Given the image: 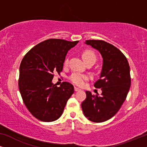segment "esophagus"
<instances>
[{"label":"esophagus","mask_w":147,"mask_h":147,"mask_svg":"<svg viewBox=\"0 0 147 147\" xmlns=\"http://www.w3.org/2000/svg\"><path fill=\"white\" fill-rule=\"evenodd\" d=\"M74 90H75L76 92H78V91H80V90H80V88H76V87H75V88H74Z\"/></svg>","instance_id":"obj_1"}]
</instances>
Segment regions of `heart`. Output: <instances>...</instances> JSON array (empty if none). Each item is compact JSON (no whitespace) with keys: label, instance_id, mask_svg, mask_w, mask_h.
I'll return each mask as SVG.
<instances>
[{"label":"heart","instance_id":"b5f03b06","mask_svg":"<svg viewBox=\"0 0 147 147\" xmlns=\"http://www.w3.org/2000/svg\"><path fill=\"white\" fill-rule=\"evenodd\" d=\"M82 57H83L86 63L91 61H96V55L93 51H90V50H86V51H84L83 54H82ZM68 61H69L68 58H66L65 60V64H67ZM88 79H89V76L80 73L72 74L69 77L70 81L75 84V85L78 86H83L85 82Z\"/></svg>","mask_w":147,"mask_h":147}]
</instances>
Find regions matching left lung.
I'll return each mask as SVG.
<instances>
[{
	"label": "left lung",
	"instance_id": "1",
	"mask_svg": "<svg viewBox=\"0 0 147 147\" xmlns=\"http://www.w3.org/2000/svg\"><path fill=\"white\" fill-rule=\"evenodd\" d=\"M85 43L97 49L103 58L100 79L94 84L102 94L94 96L86 91L82 108L90 121L102 122L113 117L125 101L131 83L130 66L125 55L112 44L102 40H87Z\"/></svg>",
	"mask_w": 147,
	"mask_h": 147
}]
</instances>
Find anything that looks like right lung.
I'll return each instance as SVG.
<instances>
[{"label": "right lung", "mask_w": 147, "mask_h": 147, "mask_svg": "<svg viewBox=\"0 0 147 147\" xmlns=\"http://www.w3.org/2000/svg\"><path fill=\"white\" fill-rule=\"evenodd\" d=\"M79 41L50 39L37 44L22 59L19 88L24 104L32 115L43 122L57 120L63 113L74 88L63 82L52 83L53 73L63 69L65 56Z\"/></svg>", "instance_id": "1"}]
</instances>
